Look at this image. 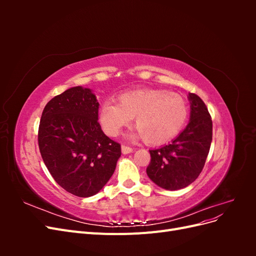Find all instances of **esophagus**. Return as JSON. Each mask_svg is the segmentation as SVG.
Returning a JSON list of instances; mask_svg holds the SVG:
<instances>
[{
	"instance_id": "34e87169",
	"label": "esophagus",
	"mask_w": 256,
	"mask_h": 256,
	"mask_svg": "<svg viewBox=\"0 0 256 256\" xmlns=\"http://www.w3.org/2000/svg\"><path fill=\"white\" fill-rule=\"evenodd\" d=\"M134 152V148H132V147L127 146V145H122V152L124 154H130V152Z\"/></svg>"
}]
</instances>
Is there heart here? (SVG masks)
<instances>
[{
  "instance_id": "obj_1",
  "label": "heart",
  "mask_w": 256,
  "mask_h": 256,
  "mask_svg": "<svg viewBox=\"0 0 256 256\" xmlns=\"http://www.w3.org/2000/svg\"><path fill=\"white\" fill-rule=\"evenodd\" d=\"M118 104L106 102L99 109V122L106 134L116 136L134 118V136L150 144L173 138L188 118V104L176 92L164 90H140L124 92Z\"/></svg>"
}]
</instances>
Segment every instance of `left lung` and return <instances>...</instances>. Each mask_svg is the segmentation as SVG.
<instances>
[{
    "instance_id": "1",
    "label": "left lung",
    "mask_w": 256,
    "mask_h": 256,
    "mask_svg": "<svg viewBox=\"0 0 256 256\" xmlns=\"http://www.w3.org/2000/svg\"><path fill=\"white\" fill-rule=\"evenodd\" d=\"M190 120L176 138L152 150L146 173L159 187L178 190L194 182L204 168L212 140V120L204 102L190 92Z\"/></svg>"
}]
</instances>
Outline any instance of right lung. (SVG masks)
<instances>
[{"label": "right lung", "instance_id": "right-lung-1", "mask_svg": "<svg viewBox=\"0 0 256 256\" xmlns=\"http://www.w3.org/2000/svg\"><path fill=\"white\" fill-rule=\"evenodd\" d=\"M99 104L90 88L74 86L46 104L38 129L40 154L50 174L74 196L88 198L109 182L120 144L98 122Z\"/></svg>", "mask_w": 256, "mask_h": 256}]
</instances>
